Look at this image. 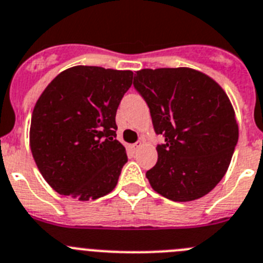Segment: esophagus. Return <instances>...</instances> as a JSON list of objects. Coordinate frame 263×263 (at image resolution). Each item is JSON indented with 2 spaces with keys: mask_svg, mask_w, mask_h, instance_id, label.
Listing matches in <instances>:
<instances>
[{
  "mask_svg": "<svg viewBox=\"0 0 263 263\" xmlns=\"http://www.w3.org/2000/svg\"><path fill=\"white\" fill-rule=\"evenodd\" d=\"M142 147V142H137V143H134L133 146H132V148H133L134 151H137V150H139V148Z\"/></svg>",
  "mask_w": 263,
  "mask_h": 263,
  "instance_id": "obj_1",
  "label": "esophagus"
}]
</instances>
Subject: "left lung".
<instances>
[{
  "label": "left lung",
  "instance_id": "1",
  "mask_svg": "<svg viewBox=\"0 0 263 263\" xmlns=\"http://www.w3.org/2000/svg\"><path fill=\"white\" fill-rule=\"evenodd\" d=\"M134 87L164 137L158 161L146 172L151 187L175 202L206 196L230 167L238 139L235 110L224 90L189 67L142 69Z\"/></svg>",
  "mask_w": 263,
  "mask_h": 263
}]
</instances>
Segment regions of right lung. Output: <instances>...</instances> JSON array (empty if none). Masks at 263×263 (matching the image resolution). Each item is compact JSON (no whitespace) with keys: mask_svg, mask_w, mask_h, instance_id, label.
<instances>
[{"mask_svg":"<svg viewBox=\"0 0 263 263\" xmlns=\"http://www.w3.org/2000/svg\"><path fill=\"white\" fill-rule=\"evenodd\" d=\"M133 71L99 66L66 69L36 102L30 147L45 181L79 201L112 192L127 161L116 139V112Z\"/></svg>","mask_w":263,"mask_h":263,"instance_id":"right-lung-1","label":"right lung"}]
</instances>
